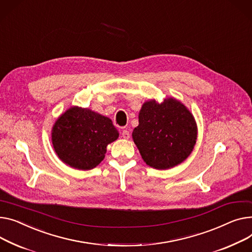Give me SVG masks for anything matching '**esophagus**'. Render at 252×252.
Masks as SVG:
<instances>
[{"mask_svg":"<svg viewBox=\"0 0 252 252\" xmlns=\"http://www.w3.org/2000/svg\"><path fill=\"white\" fill-rule=\"evenodd\" d=\"M122 137H123L124 139H126V140L129 139V131L126 130V129H124L123 132H122Z\"/></svg>","mask_w":252,"mask_h":252,"instance_id":"34e87169","label":"esophagus"}]
</instances>
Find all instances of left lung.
Returning <instances> with one entry per match:
<instances>
[{
    "label": "left lung",
    "instance_id": "left-lung-1",
    "mask_svg": "<svg viewBox=\"0 0 252 252\" xmlns=\"http://www.w3.org/2000/svg\"><path fill=\"white\" fill-rule=\"evenodd\" d=\"M196 124L181 102L167 98L162 103L145 102L132 139L147 165L168 169L186 160L196 142Z\"/></svg>",
    "mask_w": 252,
    "mask_h": 252
}]
</instances>
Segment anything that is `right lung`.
Masks as SVG:
<instances>
[{"mask_svg":"<svg viewBox=\"0 0 252 252\" xmlns=\"http://www.w3.org/2000/svg\"><path fill=\"white\" fill-rule=\"evenodd\" d=\"M119 138L110 119L87 108L71 107L56 122L52 140L60 159L73 168L90 170L104 159L106 146Z\"/></svg>","mask_w":252,"mask_h":252,"instance_id":"1","label":"right lung"}]
</instances>
